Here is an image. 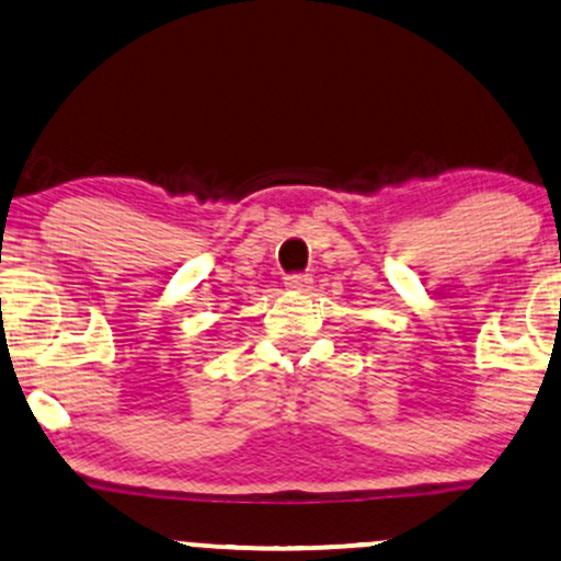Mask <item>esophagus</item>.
Masks as SVG:
<instances>
[{"label": "esophagus", "mask_w": 561, "mask_h": 561, "mask_svg": "<svg viewBox=\"0 0 561 561\" xmlns=\"http://www.w3.org/2000/svg\"><path fill=\"white\" fill-rule=\"evenodd\" d=\"M285 285L289 287V289H308L310 285H313V276L310 274H289L287 279H285Z\"/></svg>", "instance_id": "34e87169"}]
</instances>
